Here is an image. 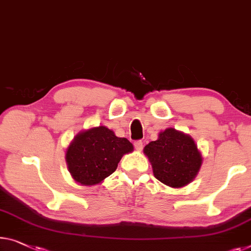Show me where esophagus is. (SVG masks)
<instances>
[{
  "label": "esophagus",
  "instance_id": "1",
  "mask_svg": "<svg viewBox=\"0 0 251 251\" xmlns=\"http://www.w3.org/2000/svg\"><path fill=\"white\" fill-rule=\"evenodd\" d=\"M134 147H135L137 151H141V150L143 149V142H142L141 140L135 141V142H134Z\"/></svg>",
  "mask_w": 251,
  "mask_h": 251
}]
</instances>
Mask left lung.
Here are the masks:
<instances>
[{"mask_svg": "<svg viewBox=\"0 0 251 251\" xmlns=\"http://www.w3.org/2000/svg\"><path fill=\"white\" fill-rule=\"evenodd\" d=\"M152 164L154 177L164 185L179 188L195 178L201 164V156L190 136L168 128L156 141L144 148Z\"/></svg>", "mask_w": 251, "mask_h": 251, "instance_id": "left-lung-1", "label": "left lung"}]
</instances>
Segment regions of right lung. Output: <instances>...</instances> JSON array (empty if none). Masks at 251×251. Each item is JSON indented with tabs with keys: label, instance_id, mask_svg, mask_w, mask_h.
I'll return each mask as SVG.
<instances>
[{
	"label": "right lung",
	"instance_id": "right-lung-1",
	"mask_svg": "<svg viewBox=\"0 0 251 251\" xmlns=\"http://www.w3.org/2000/svg\"><path fill=\"white\" fill-rule=\"evenodd\" d=\"M132 151L127 138L117 137L104 126L93 127L75 136L67 149L66 162L74 180L92 186L113 174L122 156Z\"/></svg>",
	"mask_w": 251,
	"mask_h": 251
}]
</instances>
